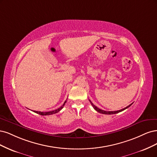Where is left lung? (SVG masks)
I'll return each mask as SVG.
<instances>
[{
    "mask_svg": "<svg viewBox=\"0 0 157 157\" xmlns=\"http://www.w3.org/2000/svg\"><path fill=\"white\" fill-rule=\"evenodd\" d=\"M89 101H90V104H91V105H92L93 107L94 108V109L96 111H97V112H99V113H102V114H107V115H111V114H115V113H119V112H122V111H123V110L126 109V108H129L130 106L132 104H132H131L128 105V106H126V108H123V109H122L117 110V111H114V112H107V111H104V110H102V109H100V108H97V106L94 105V104H93L91 102V101H90V100H89Z\"/></svg>",
    "mask_w": 157,
    "mask_h": 157,
    "instance_id": "obj_1",
    "label": "left lung"
}]
</instances>
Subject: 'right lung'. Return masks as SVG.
Returning a JSON list of instances; mask_svg holds the SVG:
<instances>
[{
	"mask_svg": "<svg viewBox=\"0 0 157 157\" xmlns=\"http://www.w3.org/2000/svg\"><path fill=\"white\" fill-rule=\"evenodd\" d=\"M67 100H66L65 102H64V104H63V105L62 106H60V107L59 108H58V109H55V110L51 111V112H38V111H34V112L36 113H38V114H39V115H52V114H54V113H58V112H59V111H60V110H61V109L63 108L64 105H65V103L67 102Z\"/></svg>",
	"mask_w": 157,
	"mask_h": 157,
	"instance_id": "right-lung-1",
	"label": "right lung"
}]
</instances>
